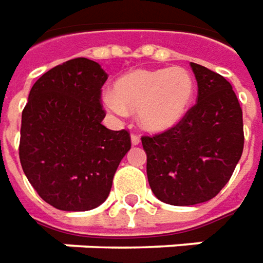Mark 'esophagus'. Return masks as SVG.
Segmentation results:
<instances>
[{"label":"esophagus","instance_id":"1","mask_svg":"<svg viewBox=\"0 0 263 263\" xmlns=\"http://www.w3.org/2000/svg\"><path fill=\"white\" fill-rule=\"evenodd\" d=\"M139 143H140V136L139 135H136V133H133V135H132V144H139Z\"/></svg>","mask_w":263,"mask_h":263}]
</instances>
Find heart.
Listing matches in <instances>:
<instances>
[{
    "instance_id": "1",
    "label": "heart",
    "mask_w": 263,
    "mask_h": 263,
    "mask_svg": "<svg viewBox=\"0 0 263 263\" xmlns=\"http://www.w3.org/2000/svg\"><path fill=\"white\" fill-rule=\"evenodd\" d=\"M193 93V79L182 67L137 70L117 81L116 93L103 94V103L116 116H126L127 108L139 110L143 127L163 132L183 119Z\"/></svg>"
}]
</instances>
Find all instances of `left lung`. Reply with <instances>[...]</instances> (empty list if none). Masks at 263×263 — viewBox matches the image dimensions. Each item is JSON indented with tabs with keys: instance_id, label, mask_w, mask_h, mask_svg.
<instances>
[{
	"instance_id": "obj_1",
	"label": "left lung",
	"mask_w": 263,
	"mask_h": 263,
	"mask_svg": "<svg viewBox=\"0 0 263 263\" xmlns=\"http://www.w3.org/2000/svg\"><path fill=\"white\" fill-rule=\"evenodd\" d=\"M197 101L176 126L143 136L147 179L157 199L175 206L208 202L223 189L243 152V120L231 83L190 63Z\"/></svg>"
}]
</instances>
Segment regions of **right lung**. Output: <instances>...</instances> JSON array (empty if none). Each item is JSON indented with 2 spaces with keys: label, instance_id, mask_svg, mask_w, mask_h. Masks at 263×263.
<instances>
[{
  "label": "right lung",
  "instance_id": "1",
  "mask_svg": "<svg viewBox=\"0 0 263 263\" xmlns=\"http://www.w3.org/2000/svg\"><path fill=\"white\" fill-rule=\"evenodd\" d=\"M106 80L93 60H68L35 81L23 110L20 162L40 197L60 211L103 203L132 146L127 130L101 124Z\"/></svg>",
  "mask_w": 263,
  "mask_h": 263
}]
</instances>
